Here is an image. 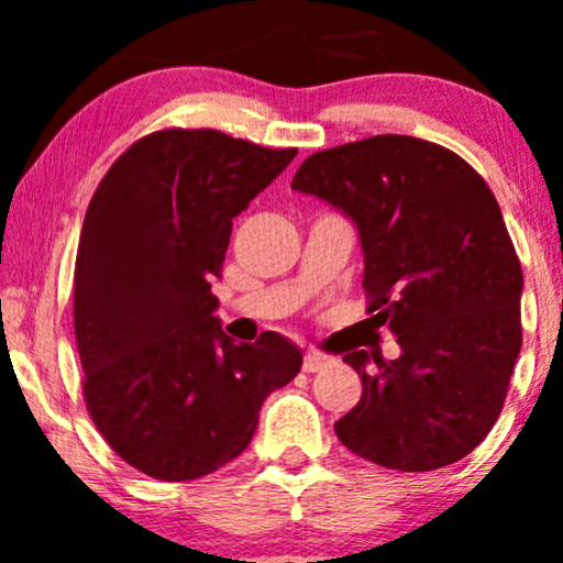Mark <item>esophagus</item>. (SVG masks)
Here are the masks:
<instances>
[{
  "label": "esophagus",
  "instance_id": "esophagus-1",
  "mask_svg": "<svg viewBox=\"0 0 563 563\" xmlns=\"http://www.w3.org/2000/svg\"><path fill=\"white\" fill-rule=\"evenodd\" d=\"M328 363H331V357H328V354H320V352H307L303 354V371L307 373H318V371H322V367H325Z\"/></svg>",
  "mask_w": 563,
  "mask_h": 563
}]
</instances>
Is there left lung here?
Instances as JSON below:
<instances>
[{
  "label": "left lung",
  "mask_w": 563,
  "mask_h": 563,
  "mask_svg": "<svg viewBox=\"0 0 563 563\" xmlns=\"http://www.w3.org/2000/svg\"><path fill=\"white\" fill-rule=\"evenodd\" d=\"M290 187L357 224L367 312L397 360L346 354L363 397L335 421L354 455L434 471L489 434L521 349V264L500 206L474 166L437 142L376 134L312 153Z\"/></svg>",
  "instance_id": "obj_1"
}]
</instances>
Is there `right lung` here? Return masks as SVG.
Segmentation results:
<instances>
[{"label": "right lung", "instance_id": "add662e5", "mask_svg": "<svg viewBox=\"0 0 563 563\" xmlns=\"http://www.w3.org/2000/svg\"><path fill=\"white\" fill-rule=\"evenodd\" d=\"M296 147L217 129H161L115 158L76 251L84 402L129 466L190 482L249 448L269 391L301 371L286 335L235 344L214 318L232 219Z\"/></svg>", "mask_w": 563, "mask_h": 563}]
</instances>
